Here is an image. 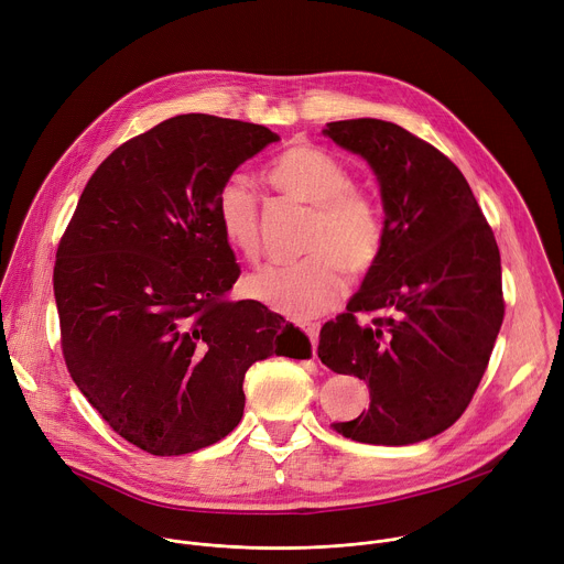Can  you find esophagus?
<instances>
[{
	"label": "esophagus",
	"instance_id": "34e87169",
	"mask_svg": "<svg viewBox=\"0 0 564 564\" xmlns=\"http://www.w3.org/2000/svg\"><path fill=\"white\" fill-rule=\"evenodd\" d=\"M301 328H303V333L310 337L312 348H314V355H316V344H318V330H321V326H318V324H303Z\"/></svg>",
	"mask_w": 564,
	"mask_h": 564
}]
</instances>
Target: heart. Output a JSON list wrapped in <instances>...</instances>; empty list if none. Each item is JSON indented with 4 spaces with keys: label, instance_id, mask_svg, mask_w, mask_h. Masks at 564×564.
I'll return each instance as SVG.
<instances>
[{
    "label": "heart",
    "instance_id": "heart-1",
    "mask_svg": "<svg viewBox=\"0 0 564 564\" xmlns=\"http://www.w3.org/2000/svg\"><path fill=\"white\" fill-rule=\"evenodd\" d=\"M268 181L279 192L314 205L307 238L312 254L250 274L246 290L265 307L305 321L341 301L344 265L361 274L377 263L386 240L383 216L370 194L350 187V172L341 160L312 144H294L276 155ZM214 218L234 252L248 261L259 257V203L246 178L231 176L220 185Z\"/></svg>",
    "mask_w": 564,
    "mask_h": 564
}]
</instances>
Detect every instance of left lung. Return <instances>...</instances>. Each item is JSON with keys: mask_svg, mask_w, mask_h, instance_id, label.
<instances>
[{"mask_svg": "<svg viewBox=\"0 0 564 564\" xmlns=\"http://www.w3.org/2000/svg\"><path fill=\"white\" fill-rule=\"evenodd\" d=\"M324 135L377 176L386 240L377 263L318 335V357L370 388V406L337 433L406 446L440 435L466 411L502 318L496 236L466 178L433 144L399 124L328 122ZM387 312L359 327L355 311Z\"/></svg>", "mask_w": 564, "mask_h": 564, "instance_id": "1", "label": "left lung"}]
</instances>
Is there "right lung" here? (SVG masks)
I'll return each mask as SVG.
<instances>
[{"instance_id": "right-lung-1", "label": "right lung", "mask_w": 564, "mask_h": 564, "mask_svg": "<svg viewBox=\"0 0 564 564\" xmlns=\"http://www.w3.org/2000/svg\"><path fill=\"white\" fill-rule=\"evenodd\" d=\"M281 138L205 113L118 147L87 183L59 240L53 290L66 368L89 404L151 455L231 433L243 379L310 339L259 301H227L240 268L214 218L231 174Z\"/></svg>"}]
</instances>
